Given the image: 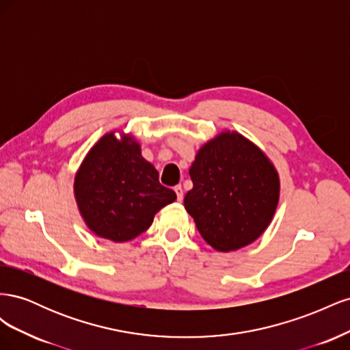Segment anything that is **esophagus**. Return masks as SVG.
Here are the masks:
<instances>
[{
	"label": "esophagus",
	"mask_w": 350,
	"mask_h": 350,
	"mask_svg": "<svg viewBox=\"0 0 350 350\" xmlns=\"http://www.w3.org/2000/svg\"><path fill=\"white\" fill-rule=\"evenodd\" d=\"M174 189H175V193H176V200H178V201H183V198H184L183 187H181V185H176Z\"/></svg>",
	"instance_id": "34e87169"
}]
</instances>
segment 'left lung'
Segmentation results:
<instances>
[{"mask_svg":"<svg viewBox=\"0 0 350 350\" xmlns=\"http://www.w3.org/2000/svg\"><path fill=\"white\" fill-rule=\"evenodd\" d=\"M184 198L200 235L219 251L256 241L279 201V176L267 156L238 133H224L198 150Z\"/></svg>","mask_w":350,"mask_h":350,"instance_id":"obj_1","label":"left lung"}]
</instances>
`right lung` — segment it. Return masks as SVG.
<instances>
[{"mask_svg": "<svg viewBox=\"0 0 350 350\" xmlns=\"http://www.w3.org/2000/svg\"><path fill=\"white\" fill-rule=\"evenodd\" d=\"M80 213L90 230L113 242L131 241L176 200L142 156L140 146L109 133L93 146L74 181Z\"/></svg>", "mask_w": 350, "mask_h": 350, "instance_id": "right-lung-1", "label": "right lung"}]
</instances>
